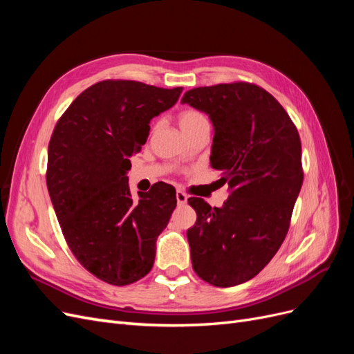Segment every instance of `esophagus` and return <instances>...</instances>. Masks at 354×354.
Here are the masks:
<instances>
[{
	"label": "esophagus",
	"instance_id": "esophagus-1",
	"mask_svg": "<svg viewBox=\"0 0 354 354\" xmlns=\"http://www.w3.org/2000/svg\"><path fill=\"white\" fill-rule=\"evenodd\" d=\"M176 198H177L178 205H185V203L187 202V195L185 194V192H181V190H177Z\"/></svg>",
	"mask_w": 354,
	"mask_h": 354
}]
</instances>
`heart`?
<instances>
[{
    "instance_id": "heart-1",
    "label": "heart",
    "mask_w": 354,
    "mask_h": 354,
    "mask_svg": "<svg viewBox=\"0 0 354 354\" xmlns=\"http://www.w3.org/2000/svg\"><path fill=\"white\" fill-rule=\"evenodd\" d=\"M202 122H207V118L199 111L189 109V111L181 112L180 116H178V124L181 127V130H183V133L192 130V128L198 127Z\"/></svg>"
}]
</instances>
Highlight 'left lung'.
Listing matches in <instances>:
<instances>
[{
    "label": "left lung",
    "mask_w": 354,
    "mask_h": 354,
    "mask_svg": "<svg viewBox=\"0 0 354 354\" xmlns=\"http://www.w3.org/2000/svg\"><path fill=\"white\" fill-rule=\"evenodd\" d=\"M181 103L209 116L211 167L230 189L221 208L189 198L198 216L187 230L192 266L214 286L239 285L269 264L288 233L304 178L297 127L270 93L250 82L198 87Z\"/></svg>",
    "instance_id": "8db88e82"
}]
</instances>
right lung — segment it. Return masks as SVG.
Segmentation results:
<instances>
[{
  "mask_svg": "<svg viewBox=\"0 0 354 354\" xmlns=\"http://www.w3.org/2000/svg\"><path fill=\"white\" fill-rule=\"evenodd\" d=\"M181 91L100 81L71 103L51 134L46 178L63 236L81 266L106 283H134L153 266L176 189L160 181L134 198L127 171L149 122L173 108Z\"/></svg>",
  "mask_w": 354,
  "mask_h": 354,
  "instance_id": "right-lung-1",
  "label": "right lung"
}]
</instances>
